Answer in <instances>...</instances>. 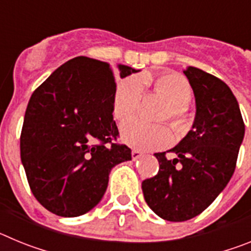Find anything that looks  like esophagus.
I'll list each match as a JSON object with an SVG mask.
<instances>
[{
  "mask_svg": "<svg viewBox=\"0 0 251 251\" xmlns=\"http://www.w3.org/2000/svg\"><path fill=\"white\" fill-rule=\"evenodd\" d=\"M141 156H143V153H142L141 151H138V150H133L132 151V158L133 159L139 158V157H141Z\"/></svg>",
  "mask_w": 251,
  "mask_h": 251,
  "instance_id": "1",
  "label": "esophagus"
}]
</instances>
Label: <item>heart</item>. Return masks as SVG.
<instances>
[{"mask_svg": "<svg viewBox=\"0 0 251 251\" xmlns=\"http://www.w3.org/2000/svg\"><path fill=\"white\" fill-rule=\"evenodd\" d=\"M143 81L151 83L153 92L170 103L163 119L170 118L175 129L183 133L191 124L188 103L191 101L192 86L186 77L175 73H166L154 79L129 76L121 80L113 98V114L115 119L124 122L137 114L141 108ZM122 138L127 145L137 150L152 151L163 148L172 142V132L166 124H150L139 119H132L123 124Z\"/></svg>", "mask_w": 251, "mask_h": 251, "instance_id": "heart-1", "label": "heart"}]
</instances>
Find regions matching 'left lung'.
<instances>
[{
    "label": "left lung",
    "instance_id": "left-lung-1",
    "mask_svg": "<svg viewBox=\"0 0 251 251\" xmlns=\"http://www.w3.org/2000/svg\"><path fill=\"white\" fill-rule=\"evenodd\" d=\"M196 99L192 129L170 151L156 153L158 174L142 182L147 205L167 221H186L214 202L231 178L245 133L240 108L230 88L201 69L183 70Z\"/></svg>",
    "mask_w": 251,
    "mask_h": 251
}]
</instances>
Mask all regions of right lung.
Instances as JSON below:
<instances>
[{"mask_svg":"<svg viewBox=\"0 0 251 251\" xmlns=\"http://www.w3.org/2000/svg\"><path fill=\"white\" fill-rule=\"evenodd\" d=\"M121 77L138 70L118 65ZM117 89L108 63L77 56L57 68L32 93L20 137L31 192L46 210L75 217L101 200L115 165L132 159L117 143Z\"/></svg>","mask_w":251,"mask_h":251,"instance_id":"right-lung-1","label":"right lung"}]
</instances>
